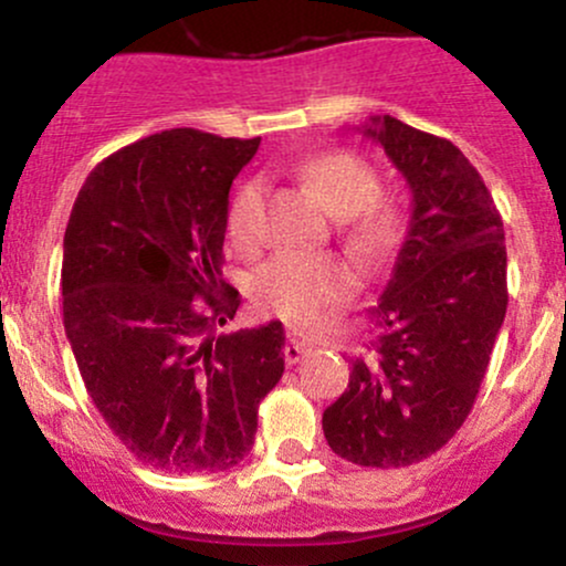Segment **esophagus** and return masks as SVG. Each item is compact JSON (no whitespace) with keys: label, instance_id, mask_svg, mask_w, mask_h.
Segmentation results:
<instances>
[{"label":"esophagus","instance_id":"esophagus-1","mask_svg":"<svg viewBox=\"0 0 566 566\" xmlns=\"http://www.w3.org/2000/svg\"><path fill=\"white\" fill-rule=\"evenodd\" d=\"M305 350H308V346H305V337L301 333H290L287 346H284V361H287V365H297V361L303 359Z\"/></svg>","mask_w":566,"mask_h":566}]
</instances>
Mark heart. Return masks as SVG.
I'll return each instance as SVG.
<instances>
[{"label": "heart", "mask_w": 566, "mask_h": 566, "mask_svg": "<svg viewBox=\"0 0 566 566\" xmlns=\"http://www.w3.org/2000/svg\"><path fill=\"white\" fill-rule=\"evenodd\" d=\"M329 216L343 220V237L350 255L361 263H375L391 250L396 237V212L378 199V172L348 151H327L305 157L295 167ZM226 229L237 250L252 252L265 237V180L247 178L233 193L226 216ZM354 290V274L343 263L311 252L284 250L269 258L252 276V297L265 311L284 319L305 322L324 305L340 301Z\"/></svg>", "instance_id": "obj_1"}]
</instances>
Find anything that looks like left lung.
I'll use <instances>...</instances> for the list:
<instances>
[{"mask_svg": "<svg viewBox=\"0 0 566 566\" xmlns=\"http://www.w3.org/2000/svg\"><path fill=\"white\" fill-rule=\"evenodd\" d=\"M412 191L391 279L369 314L382 327L369 361L322 415L324 439L348 463L401 469L450 441L469 418L505 319V233L482 175L454 143L373 116Z\"/></svg>", "mask_w": 566, "mask_h": 566, "instance_id": "left-lung-1", "label": "left lung"}]
</instances>
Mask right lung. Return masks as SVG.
I'll return each mask as SVG.
<instances>
[{
	"label": "right lung",
	"mask_w": 566,
	"mask_h": 566,
	"mask_svg": "<svg viewBox=\"0 0 566 566\" xmlns=\"http://www.w3.org/2000/svg\"><path fill=\"white\" fill-rule=\"evenodd\" d=\"M261 138L178 127L119 148L84 180L63 237V327L84 388L140 463L229 471L284 373V327L218 333L229 191Z\"/></svg>",
	"instance_id": "obj_1"
}]
</instances>
